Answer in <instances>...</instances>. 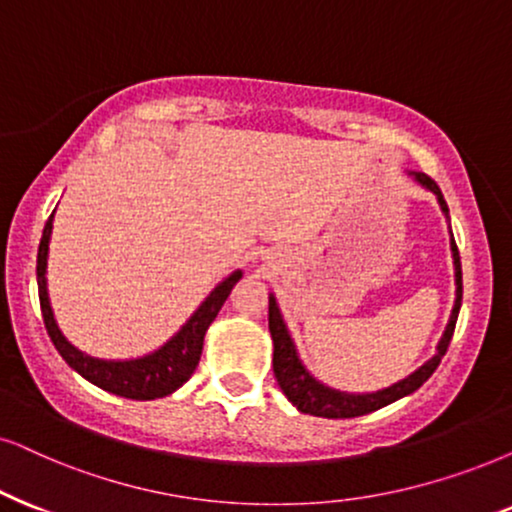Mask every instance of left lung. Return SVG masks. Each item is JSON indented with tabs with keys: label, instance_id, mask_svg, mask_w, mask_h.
Masks as SVG:
<instances>
[{
	"label": "left lung",
	"instance_id": "1",
	"mask_svg": "<svg viewBox=\"0 0 512 512\" xmlns=\"http://www.w3.org/2000/svg\"><path fill=\"white\" fill-rule=\"evenodd\" d=\"M413 179L423 186L425 191L435 193L439 208H442L446 222H449V208H446V200L439 191V186L432 181L428 174L423 172H409ZM449 236H451V257H454V283H456V300L454 309H451L449 323H446L442 338L437 342V352L432 354L428 361H423L416 371L406 375V378L397 380L390 387H383V390L375 392H345L335 390V387L323 385L319 378H314L309 373V368L302 364L300 354H297L295 340L290 335L286 321H283L281 309H278L276 295L269 293V333L271 340H274V375L278 380V387H281L283 394H286L290 404L295 406L297 411L309 413V416L319 418H354L364 416V413L378 411L383 406L392 404L406 394L416 392L425 380L430 378L432 373L437 371L439 361L446 354V347H449L451 335H454L458 312H461V300H463V274H461V257H458V248L454 241V234H451V222H449Z\"/></svg>",
	"mask_w": 512,
	"mask_h": 512
}]
</instances>
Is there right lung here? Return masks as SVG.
I'll use <instances>...</instances> for the list:
<instances>
[{"instance_id": "add662e5", "label": "right lung", "mask_w": 512, "mask_h": 512, "mask_svg": "<svg viewBox=\"0 0 512 512\" xmlns=\"http://www.w3.org/2000/svg\"><path fill=\"white\" fill-rule=\"evenodd\" d=\"M56 212V210H54ZM54 212L47 219L42 231L40 250H37V290H40L42 319L54 347L58 349L66 364L82 375L84 380L101 387V390L118 394L125 399H160L179 390L186 380L196 371L200 352H203V340L208 333L210 323L222 309L229 297L231 288L243 278V269L231 271L224 281H219L210 295L198 304V309L186 319L184 326L163 342L158 349L137 359H96L84 354L82 349L70 345L66 335L58 328L54 309H51L49 290H47V260H49V241L51 229H54Z\"/></svg>"}]
</instances>
